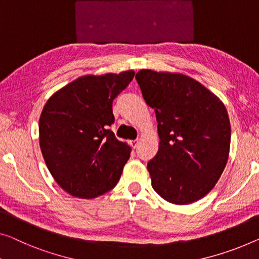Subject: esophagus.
<instances>
[{
	"label": "esophagus",
	"instance_id": "1",
	"mask_svg": "<svg viewBox=\"0 0 259 259\" xmlns=\"http://www.w3.org/2000/svg\"><path fill=\"white\" fill-rule=\"evenodd\" d=\"M129 144H130V146H131V148H133V149H136L137 145H138V141H137V140H136V141H130Z\"/></svg>",
	"mask_w": 259,
	"mask_h": 259
}]
</instances>
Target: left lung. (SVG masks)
I'll use <instances>...</instances> for the list:
<instances>
[{
  "mask_svg": "<svg viewBox=\"0 0 259 259\" xmlns=\"http://www.w3.org/2000/svg\"><path fill=\"white\" fill-rule=\"evenodd\" d=\"M136 80L158 122L159 148L148 163L153 190L175 204L198 201L228 161L231 128L225 105L181 73L141 69Z\"/></svg>",
  "mask_w": 259,
  "mask_h": 259,
  "instance_id": "8db88e82",
  "label": "left lung"
}]
</instances>
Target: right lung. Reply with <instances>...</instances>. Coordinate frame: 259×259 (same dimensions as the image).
I'll return each mask as SVG.
<instances>
[{"label":"right lung","mask_w":259,"mask_h":259,"mask_svg":"<svg viewBox=\"0 0 259 259\" xmlns=\"http://www.w3.org/2000/svg\"><path fill=\"white\" fill-rule=\"evenodd\" d=\"M133 69L83 75L57 91L39 117V145L46 166L65 192L93 199L117 184L131 149L108 126L113 100L134 79Z\"/></svg>","instance_id":"add662e5"}]
</instances>
